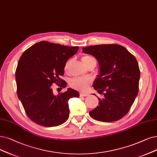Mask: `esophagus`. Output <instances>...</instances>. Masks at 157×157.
<instances>
[{"label":"esophagus","instance_id":"esophagus-1","mask_svg":"<svg viewBox=\"0 0 157 157\" xmlns=\"http://www.w3.org/2000/svg\"><path fill=\"white\" fill-rule=\"evenodd\" d=\"M80 97H87L88 95V93H80L79 94Z\"/></svg>","mask_w":157,"mask_h":157}]
</instances>
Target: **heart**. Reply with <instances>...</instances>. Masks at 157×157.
<instances>
[{
	"label": "heart",
	"mask_w": 157,
	"mask_h": 157,
	"mask_svg": "<svg viewBox=\"0 0 157 157\" xmlns=\"http://www.w3.org/2000/svg\"><path fill=\"white\" fill-rule=\"evenodd\" d=\"M93 59V57H90L89 55H84L81 58V60H82L83 64L87 66V65L88 64L90 61ZM71 60H67L64 66V70L65 72H67L69 70V67H70V64H71ZM91 81L90 79H87L86 78L83 77H77V78H74L71 79L70 82V86L72 87V88L77 90L78 91H86L87 88H88L89 86L91 84Z\"/></svg>",
	"instance_id": "heart-1"
}]
</instances>
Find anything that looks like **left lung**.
Instances as JSON below:
<instances>
[{"instance_id": "1", "label": "left lung", "mask_w": 157, "mask_h": 157, "mask_svg": "<svg viewBox=\"0 0 157 157\" xmlns=\"http://www.w3.org/2000/svg\"><path fill=\"white\" fill-rule=\"evenodd\" d=\"M82 52L98 62L100 75L93 87L104 95L98 98V105L90 115L105 122L120 120L129 112L139 93L140 73L136 59L126 48L116 44L86 47Z\"/></svg>"}]
</instances>
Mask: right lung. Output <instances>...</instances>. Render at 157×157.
Returning a JSON list of instances; mask_svg holds the SVG:
<instances>
[{
  "mask_svg": "<svg viewBox=\"0 0 157 157\" xmlns=\"http://www.w3.org/2000/svg\"><path fill=\"white\" fill-rule=\"evenodd\" d=\"M78 50V46L41 41L21 55L15 71L17 95L27 116L35 123L53 127L67 121L68 100L78 97V92L69 88L55 95L52 85L57 84L60 88L66 86L65 80L61 78L64 66Z\"/></svg>",
  "mask_w": 157,
  "mask_h": 157,
  "instance_id": "add662e5",
  "label": "right lung"
}]
</instances>
